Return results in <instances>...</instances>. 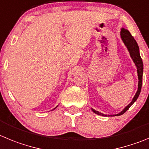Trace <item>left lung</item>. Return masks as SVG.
<instances>
[{"label":"left lung","mask_w":149,"mask_h":149,"mask_svg":"<svg viewBox=\"0 0 149 149\" xmlns=\"http://www.w3.org/2000/svg\"><path fill=\"white\" fill-rule=\"evenodd\" d=\"M120 37L121 39H122L123 42L125 44V46L127 48L128 51H129V54H130L131 58H132V61L134 63L136 67H137V77H138V87H137V91L135 94V95L134 96L133 99H132V102L129 103L128 106H125L122 111L120 113L117 114H104L101 112H99V111H96L94 109L91 108V110L95 114H98V115L100 116H119L121 114H124L125 111H127L128 109L131 107L132 104L134 103L137 99L138 98L139 95H140V91H141V87H142V84H143V61L141 59V57H140V49H139V46L137 45V43L136 42V40H134V38L132 36L131 33L129 32V30L125 29L122 28L121 29L120 32Z\"/></svg>","instance_id":"1"}]
</instances>
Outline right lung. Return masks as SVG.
<instances>
[{"label":"right lung","mask_w":149,"mask_h":149,"mask_svg":"<svg viewBox=\"0 0 149 149\" xmlns=\"http://www.w3.org/2000/svg\"><path fill=\"white\" fill-rule=\"evenodd\" d=\"M57 107H58V106H56V107H55V108H54V109H52V110H54V109H56V108H57Z\"/></svg>","instance_id":"add662e5"}]
</instances>
